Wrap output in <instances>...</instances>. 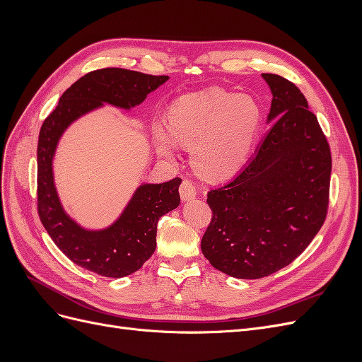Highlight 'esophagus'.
<instances>
[{"label": "esophagus", "mask_w": 362, "mask_h": 362, "mask_svg": "<svg viewBox=\"0 0 362 362\" xmlns=\"http://www.w3.org/2000/svg\"><path fill=\"white\" fill-rule=\"evenodd\" d=\"M198 190H196V184L190 178H184L180 185V194L182 201H190L193 199Z\"/></svg>", "instance_id": "34e87169"}]
</instances>
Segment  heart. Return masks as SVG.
<instances>
[{
  "label": "heart",
  "instance_id": "obj_1",
  "mask_svg": "<svg viewBox=\"0 0 362 362\" xmlns=\"http://www.w3.org/2000/svg\"><path fill=\"white\" fill-rule=\"evenodd\" d=\"M261 125V107L246 93L208 89L184 95L168 113L169 133L156 127L157 148L170 156L173 139L192 146L193 166L208 178H223L246 163Z\"/></svg>",
  "mask_w": 362,
  "mask_h": 362
}]
</instances>
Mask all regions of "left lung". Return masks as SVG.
<instances>
[{"mask_svg":"<svg viewBox=\"0 0 362 362\" xmlns=\"http://www.w3.org/2000/svg\"><path fill=\"white\" fill-rule=\"evenodd\" d=\"M273 120L234 177L206 193L211 222L201 249L226 275L258 279L288 266L320 231L329 206L332 157L326 136L294 83L262 74Z\"/></svg>","mask_w":362,"mask_h":362,"instance_id":"left-lung-1","label":"left lung"}]
</instances>
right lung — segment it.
I'll return each instance as SVG.
<instances>
[{"instance_id": "obj_1", "label": "right lung", "mask_w": 362, "mask_h": 362, "mask_svg": "<svg viewBox=\"0 0 362 362\" xmlns=\"http://www.w3.org/2000/svg\"><path fill=\"white\" fill-rule=\"evenodd\" d=\"M168 75H148L122 68L86 74L60 98L43 120L37 144V213L52 242L76 266L105 278L131 275L145 264L157 246L160 217L180 205L181 178L145 184L136 192L122 217L100 233L84 231L63 213L52 181L51 161L59 137L72 120L108 103L129 108L168 81Z\"/></svg>"}]
</instances>
